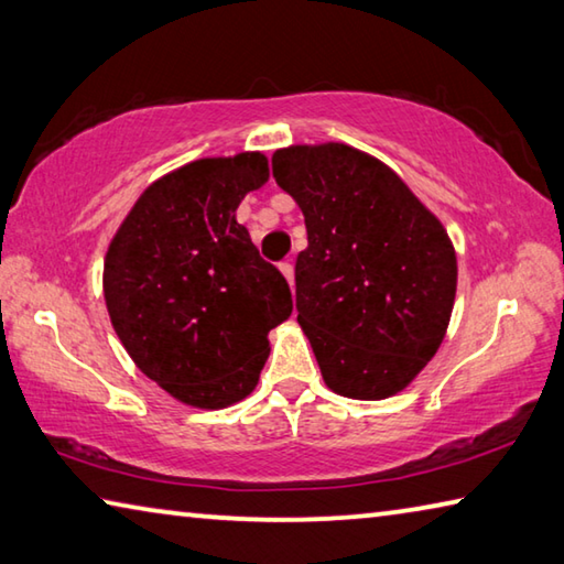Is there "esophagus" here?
I'll return each instance as SVG.
<instances>
[{
  "instance_id": "obj_1",
  "label": "esophagus",
  "mask_w": 564,
  "mask_h": 564,
  "mask_svg": "<svg viewBox=\"0 0 564 564\" xmlns=\"http://www.w3.org/2000/svg\"><path fill=\"white\" fill-rule=\"evenodd\" d=\"M281 273L285 275V281H289L291 289H293V261H283L281 263Z\"/></svg>"
}]
</instances>
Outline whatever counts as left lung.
I'll list each match as a JSON object with an SVG mask.
<instances>
[{"instance_id": "left-lung-1", "label": "left lung", "mask_w": 564, "mask_h": 564, "mask_svg": "<svg viewBox=\"0 0 564 564\" xmlns=\"http://www.w3.org/2000/svg\"><path fill=\"white\" fill-rule=\"evenodd\" d=\"M273 178L305 218L295 308L333 393L386 400L441 348L457 256L445 226L393 169L343 141L293 144Z\"/></svg>"}]
</instances>
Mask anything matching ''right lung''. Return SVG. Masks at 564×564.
Here are the masks:
<instances>
[{
  "instance_id": "right-lung-1",
  "label": "right lung",
  "mask_w": 564,
  "mask_h": 564,
  "mask_svg": "<svg viewBox=\"0 0 564 564\" xmlns=\"http://www.w3.org/2000/svg\"><path fill=\"white\" fill-rule=\"evenodd\" d=\"M241 151L169 171L144 188L104 256V301L121 346L178 403L221 410L253 393L291 289L236 221L269 181Z\"/></svg>"
}]
</instances>
